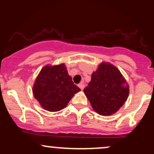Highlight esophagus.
I'll return each mask as SVG.
<instances>
[{
    "instance_id": "34e87169",
    "label": "esophagus",
    "mask_w": 154,
    "mask_h": 154,
    "mask_svg": "<svg viewBox=\"0 0 154 154\" xmlns=\"http://www.w3.org/2000/svg\"><path fill=\"white\" fill-rule=\"evenodd\" d=\"M78 87L80 88L81 90H83L85 88V85L83 84V82H81V83H79V84L78 85Z\"/></svg>"
}]
</instances>
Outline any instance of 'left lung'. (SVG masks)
<instances>
[{
    "mask_svg": "<svg viewBox=\"0 0 154 154\" xmlns=\"http://www.w3.org/2000/svg\"><path fill=\"white\" fill-rule=\"evenodd\" d=\"M84 92L92 107L100 115H111L128 99L129 86L115 66L102 63L92 75Z\"/></svg>",
    "mask_w": 154,
    "mask_h": 154,
    "instance_id": "left-lung-1",
    "label": "left lung"
}]
</instances>
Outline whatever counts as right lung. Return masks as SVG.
Listing matches in <instances>:
<instances>
[{
    "label": "right lung",
    "instance_id": "add662e5",
    "mask_svg": "<svg viewBox=\"0 0 154 154\" xmlns=\"http://www.w3.org/2000/svg\"><path fill=\"white\" fill-rule=\"evenodd\" d=\"M79 91L69 76L64 64H60L44 66L36 78L32 92L43 109L58 111L66 107Z\"/></svg>",
    "mask_w": 154,
    "mask_h": 154
}]
</instances>
